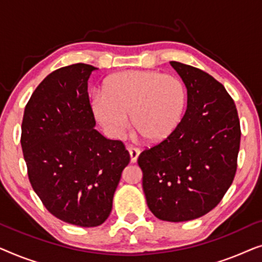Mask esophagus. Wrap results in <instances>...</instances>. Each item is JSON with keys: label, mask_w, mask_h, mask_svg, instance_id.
Returning a JSON list of instances; mask_svg holds the SVG:
<instances>
[{"label": "esophagus", "mask_w": 262, "mask_h": 262, "mask_svg": "<svg viewBox=\"0 0 262 262\" xmlns=\"http://www.w3.org/2000/svg\"><path fill=\"white\" fill-rule=\"evenodd\" d=\"M128 154H130V157H131V162L135 163L136 161H137L139 154H141V150L138 148H135V146H128Z\"/></svg>", "instance_id": "1"}]
</instances>
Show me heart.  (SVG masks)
Segmentation results:
<instances>
[{
    "label": "heart",
    "instance_id": "b5f03b06",
    "mask_svg": "<svg viewBox=\"0 0 262 262\" xmlns=\"http://www.w3.org/2000/svg\"><path fill=\"white\" fill-rule=\"evenodd\" d=\"M186 102L187 92L179 77L156 70H126L106 78L102 94L92 100V110L112 135L121 134L131 117L135 134L154 144L173 134Z\"/></svg>",
    "mask_w": 262,
    "mask_h": 262
}]
</instances>
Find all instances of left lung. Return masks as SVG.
<instances>
[{"instance_id": "1", "label": "left lung", "mask_w": 262, "mask_h": 262, "mask_svg": "<svg viewBox=\"0 0 262 262\" xmlns=\"http://www.w3.org/2000/svg\"><path fill=\"white\" fill-rule=\"evenodd\" d=\"M187 89V110L173 134L138 157L150 211L167 222L210 212L230 187L241 128L234 100L205 71L170 62Z\"/></svg>"}]
</instances>
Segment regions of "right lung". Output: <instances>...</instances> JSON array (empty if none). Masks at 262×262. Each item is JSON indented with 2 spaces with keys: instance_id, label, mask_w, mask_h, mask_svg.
<instances>
[{
  "instance_id": "1",
  "label": "right lung",
  "mask_w": 262,
  "mask_h": 262,
  "mask_svg": "<svg viewBox=\"0 0 262 262\" xmlns=\"http://www.w3.org/2000/svg\"><path fill=\"white\" fill-rule=\"evenodd\" d=\"M98 68L77 63L57 69L25 107L21 148L28 179L50 213L83 228L98 227L130 155L123 142L95 130L88 80Z\"/></svg>"
}]
</instances>
